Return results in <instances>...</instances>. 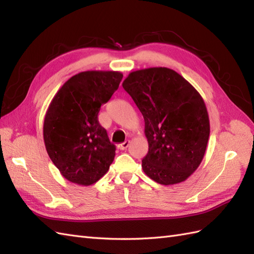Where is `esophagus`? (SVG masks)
Wrapping results in <instances>:
<instances>
[{
	"label": "esophagus",
	"instance_id": "esophagus-1",
	"mask_svg": "<svg viewBox=\"0 0 254 254\" xmlns=\"http://www.w3.org/2000/svg\"><path fill=\"white\" fill-rule=\"evenodd\" d=\"M128 145H130V141H126V142H123V143H121L120 145H119V148L120 149H122V150H124V149H127V147H128Z\"/></svg>",
	"mask_w": 254,
	"mask_h": 254
}]
</instances>
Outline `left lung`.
<instances>
[{
  "label": "left lung",
  "mask_w": 254,
  "mask_h": 254,
  "mask_svg": "<svg viewBox=\"0 0 254 254\" xmlns=\"http://www.w3.org/2000/svg\"><path fill=\"white\" fill-rule=\"evenodd\" d=\"M122 86L145 121V174L164 186L187 180L201 164L209 136L208 113L201 95L167 67L132 72Z\"/></svg>",
  "instance_id": "1"
}]
</instances>
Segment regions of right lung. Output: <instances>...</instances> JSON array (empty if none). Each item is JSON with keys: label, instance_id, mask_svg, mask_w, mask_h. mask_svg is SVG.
<instances>
[{"label": "right lung", "instance_id": "right-lung-1", "mask_svg": "<svg viewBox=\"0 0 254 254\" xmlns=\"http://www.w3.org/2000/svg\"><path fill=\"white\" fill-rule=\"evenodd\" d=\"M122 77V73L113 71L82 72L53 97L44 122L45 145L52 163L68 181L93 185L115 159L116 146L99 124L98 113Z\"/></svg>", "mask_w": 254, "mask_h": 254}]
</instances>
